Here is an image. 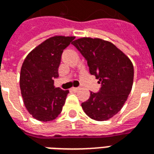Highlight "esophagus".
<instances>
[{"instance_id": "esophagus-1", "label": "esophagus", "mask_w": 154, "mask_h": 154, "mask_svg": "<svg viewBox=\"0 0 154 154\" xmlns=\"http://www.w3.org/2000/svg\"><path fill=\"white\" fill-rule=\"evenodd\" d=\"M72 90L74 91H77L80 90V87H72Z\"/></svg>"}]
</instances>
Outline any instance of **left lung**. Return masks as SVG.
<instances>
[{"label":"left lung","mask_w":154,"mask_h":154,"mask_svg":"<svg viewBox=\"0 0 154 154\" xmlns=\"http://www.w3.org/2000/svg\"><path fill=\"white\" fill-rule=\"evenodd\" d=\"M72 44L87 61L90 73L101 84L98 92L91 91L89 99L82 103L84 112L97 121L110 119L121 110L131 91L132 62L116 45L101 38L85 37Z\"/></svg>","instance_id":"obj_1"}]
</instances>
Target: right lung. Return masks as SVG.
Returning <instances> with one entry per match:
<instances>
[{
    "mask_svg": "<svg viewBox=\"0 0 154 154\" xmlns=\"http://www.w3.org/2000/svg\"><path fill=\"white\" fill-rule=\"evenodd\" d=\"M75 37L54 36L27 55L20 77L21 95L26 109L35 119L50 121L63 110L68 90L55 87L62 54Z\"/></svg>",
    "mask_w": 154,
    "mask_h": 154,
    "instance_id": "1",
    "label": "right lung"
}]
</instances>
